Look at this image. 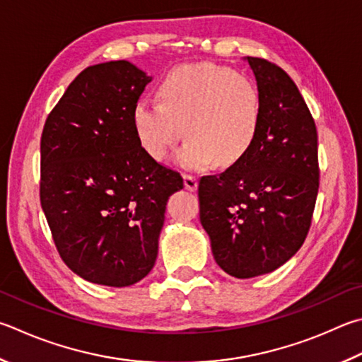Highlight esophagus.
Here are the masks:
<instances>
[{"label": "esophagus", "instance_id": "esophagus-1", "mask_svg": "<svg viewBox=\"0 0 362 362\" xmlns=\"http://www.w3.org/2000/svg\"><path fill=\"white\" fill-rule=\"evenodd\" d=\"M183 185H185L188 192H194V189L198 188V179H196L194 175L183 174Z\"/></svg>", "mask_w": 362, "mask_h": 362}]
</instances>
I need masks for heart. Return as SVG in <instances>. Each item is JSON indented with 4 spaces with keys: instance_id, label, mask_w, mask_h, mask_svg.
Listing matches in <instances>:
<instances>
[{
    "instance_id": "1",
    "label": "heart",
    "mask_w": 362,
    "mask_h": 362,
    "mask_svg": "<svg viewBox=\"0 0 362 362\" xmlns=\"http://www.w3.org/2000/svg\"><path fill=\"white\" fill-rule=\"evenodd\" d=\"M161 103L137 101L133 124L142 148L156 161L182 136L177 161L187 169L240 161L258 137L261 95L252 78L210 63L183 64L158 85Z\"/></svg>"
}]
</instances>
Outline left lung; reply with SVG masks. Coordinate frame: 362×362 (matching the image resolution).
<instances>
[{
    "mask_svg": "<svg viewBox=\"0 0 362 362\" xmlns=\"http://www.w3.org/2000/svg\"><path fill=\"white\" fill-rule=\"evenodd\" d=\"M261 95L248 153L199 180V218L223 271L252 279L284 266L304 244L320 187L318 134L304 98L277 64L245 57Z\"/></svg>",
    "mask_w": 362,
    "mask_h": 362,
    "instance_id": "1",
    "label": "left lung"
}]
</instances>
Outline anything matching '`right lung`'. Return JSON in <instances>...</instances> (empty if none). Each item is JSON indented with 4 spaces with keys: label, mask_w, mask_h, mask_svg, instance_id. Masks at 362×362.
I'll return each mask as SVG.
<instances>
[{
    "label": "right lung",
    "mask_w": 362,
    "mask_h": 362,
    "mask_svg": "<svg viewBox=\"0 0 362 362\" xmlns=\"http://www.w3.org/2000/svg\"><path fill=\"white\" fill-rule=\"evenodd\" d=\"M146 72L127 60L83 69L41 137V206L55 247L72 272L129 286L155 266L169 196L179 173L142 148L133 109Z\"/></svg>",
    "instance_id": "obj_1"
}]
</instances>
